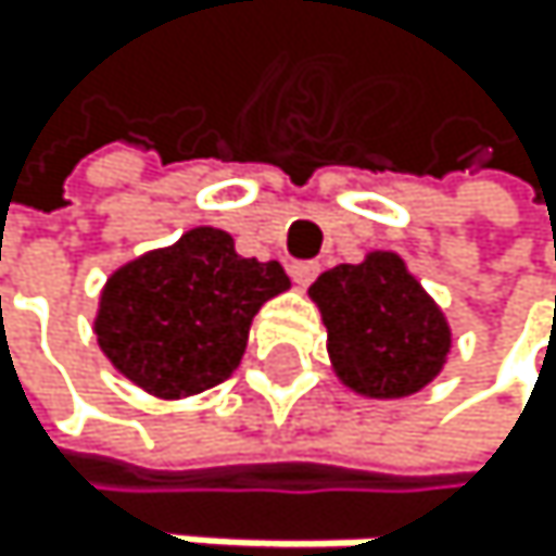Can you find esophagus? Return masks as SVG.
I'll use <instances>...</instances> for the list:
<instances>
[{
	"instance_id": "esophagus-1",
	"label": "esophagus",
	"mask_w": 556,
	"mask_h": 556,
	"mask_svg": "<svg viewBox=\"0 0 556 556\" xmlns=\"http://www.w3.org/2000/svg\"><path fill=\"white\" fill-rule=\"evenodd\" d=\"M316 273H319V263H293L290 266V276L300 287H309L316 280Z\"/></svg>"
}]
</instances>
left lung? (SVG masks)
<instances>
[{
	"label": "left lung",
	"instance_id": "left-lung-1",
	"mask_svg": "<svg viewBox=\"0 0 556 556\" xmlns=\"http://www.w3.org/2000/svg\"><path fill=\"white\" fill-rule=\"evenodd\" d=\"M333 374L353 393L400 400L424 390L454 346L451 324L396 253L374 250L316 276Z\"/></svg>",
	"mask_w": 556,
	"mask_h": 556
}]
</instances>
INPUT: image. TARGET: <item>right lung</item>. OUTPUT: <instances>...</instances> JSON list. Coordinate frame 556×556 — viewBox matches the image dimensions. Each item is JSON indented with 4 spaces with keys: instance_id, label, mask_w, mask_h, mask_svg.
Returning a JSON list of instances; mask_svg holds the SVG:
<instances>
[{
    "instance_id": "1",
    "label": "right lung",
    "mask_w": 556,
    "mask_h": 556,
    "mask_svg": "<svg viewBox=\"0 0 556 556\" xmlns=\"http://www.w3.org/2000/svg\"><path fill=\"white\" fill-rule=\"evenodd\" d=\"M290 290L283 266L247 260L213 226L142 253L102 287L96 340L113 367L160 400L203 393L240 367L250 324Z\"/></svg>"
}]
</instances>
